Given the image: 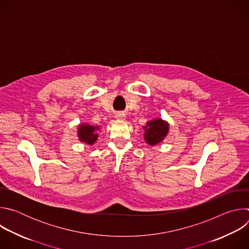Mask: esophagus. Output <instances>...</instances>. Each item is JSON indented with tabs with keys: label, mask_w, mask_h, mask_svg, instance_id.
I'll list each match as a JSON object with an SVG mask.
<instances>
[{
	"label": "esophagus",
	"mask_w": 249,
	"mask_h": 249,
	"mask_svg": "<svg viewBox=\"0 0 249 249\" xmlns=\"http://www.w3.org/2000/svg\"><path fill=\"white\" fill-rule=\"evenodd\" d=\"M119 118H124V114H118Z\"/></svg>",
	"instance_id": "esophagus-1"
}]
</instances>
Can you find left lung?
I'll list each match as a JSON object with an SVG mask.
<instances>
[{
  "label": "left lung",
  "mask_w": 249,
  "mask_h": 249,
  "mask_svg": "<svg viewBox=\"0 0 249 249\" xmlns=\"http://www.w3.org/2000/svg\"><path fill=\"white\" fill-rule=\"evenodd\" d=\"M168 131V124L161 119L153 120L145 126V140L150 145H156L163 140Z\"/></svg>",
  "instance_id": "8db88e82"
}]
</instances>
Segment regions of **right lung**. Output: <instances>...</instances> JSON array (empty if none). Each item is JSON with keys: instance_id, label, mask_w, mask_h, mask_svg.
Returning a JSON list of instances; mask_svg holds the SVG:
<instances>
[{"instance_id": "1", "label": "right lung", "mask_w": 249, "mask_h": 249, "mask_svg": "<svg viewBox=\"0 0 249 249\" xmlns=\"http://www.w3.org/2000/svg\"><path fill=\"white\" fill-rule=\"evenodd\" d=\"M96 129L97 127L90 126V125H81L79 129V138L81 141L85 142L87 144H93L94 142L97 139V134H96Z\"/></svg>"}]
</instances>
